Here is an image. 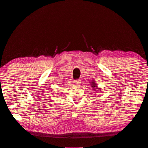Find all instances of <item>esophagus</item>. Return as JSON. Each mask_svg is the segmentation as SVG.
Listing matches in <instances>:
<instances>
[{
	"label": "esophagus",
	"instance_id": "obj_1",
	"mask_svg": "<svg viewBox=\"0 0 148 148\" xmlns=\"http://www.w3.org/2000/svg\"><path fill=\"white\" fill-rule=\"evenodd\" d=\"M75 83L77 84V85H79V84H80V83H81V80H80V79H76V80H75Z\"/></svg>",
	"mask_w": 148,
	"mask_h": 148
}]
</instances>
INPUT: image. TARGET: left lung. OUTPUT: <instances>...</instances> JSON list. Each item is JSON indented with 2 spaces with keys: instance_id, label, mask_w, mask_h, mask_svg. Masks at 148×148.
Here are the masks:
<instances>
[{
  "instance_id": "left-lung-1",
  "label": "left lung",
  "mask_w": 148,
  "mask_h": 148,
  "mask_svg": "<svg viewBox=\"0 0 148 148\" xmlns=\"http://www.w3.org/2000/svg\"><path fill=\"white\" fill-rule=\"evenodd\" d=\"M89 85L91 86V88L93 89L92 90H94V91H101V88L97 87V84L96 83V82L95 81H92V82H90V84H89Z\"/></svg>"
}]
</instances>
